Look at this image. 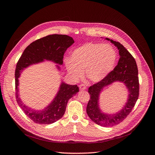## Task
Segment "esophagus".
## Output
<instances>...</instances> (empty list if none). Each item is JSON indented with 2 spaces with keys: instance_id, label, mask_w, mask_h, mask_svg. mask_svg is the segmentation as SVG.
Returning <instances> with one entry per match:
<instances>
[{
  "instance_id": "esophagus-1",
  "label": "esophagus",
  "mask_w": 155,
  "mask_h": 155,
  "mask_svg": "<svg viewBox=\"0 0 155 155\" xmlns=\"http://www.w3.org/2000/svg\"><path fill=\"white\" fill-rule=\"evenodd\" d=\"M79 89H80L81 91L85 90V89L87 88V87L85 85H84V84H81V85L79 86Z\"/></svg>"
}]
</instances>
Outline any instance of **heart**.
<instances>
[{
	"label": "heart",
	"instance_id": "heart-1",
	"mask_svg": "<svg viewBox=\"0 0 155 155\" xmlns=\"http://www.w3.org/2000/svg\"><path fill=\"white\" fill-rule=\"evenodd\" d=\"M116 59V51L112 46L88 43L72 51L70 60L65 61V66L75 79L80 78L85 71L88 81L98 82L111 71Z\"/></svg>",
	"mask_w": 155,
	"mask_h": 155
}]
</instances>
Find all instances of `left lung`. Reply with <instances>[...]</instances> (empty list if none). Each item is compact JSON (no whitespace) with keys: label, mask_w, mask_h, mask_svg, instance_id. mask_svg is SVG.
Instances as JSON below:
<instances>
[{"label":"left lung","mask_w":155,"mask_h":155,"mask_svg":"<svg viewBox=\"0 0 155 155\" xmlns=\"http://www.w3.org/2000/svg\"><path fill=\"white\" fill-rule=\"evenodd\" d=\"M117 46L119 50L120 59L118 64L107 76L88 88L90 94L87 113L94 122L104 127H112L120 124L132 111L139 96L138 70L137 63L129 51L119 42L106 38ZM114 81L123 82L128 87L129 99L124 109L114 115L102 114L98 106V100L102 88Z\"/></svg>","instance_id":"obj_1"}]
</instances>
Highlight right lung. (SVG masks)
I'll return each instance as SVG.
<instances>
[{
	"instance_id": "right-lung-1",
	"label": "right lung",
	"mask_w": 155,
	"mask_h": 155,
	"mask_svg": "<svg viewBox=\"0 0 155 155\" xmlns=\"http://www.w3.org/2000/svg\"><path fill=\"white\" fill-rule=\"evenodd\" d=\"M74 43L72 37L67 35H49L28 46L18 61L15 72L17 102L25 114L36 124H50L61 118L66 110L68 100L79 92V87L62 83L57 96L50 105L43 110H35L23 104L18 97V78L23 69L31 64L43 61L45 59L62 64L65 51Z\"/></svg>"
}]
</instances>
